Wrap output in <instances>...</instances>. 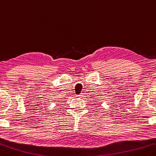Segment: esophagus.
<instances>
[{"label": "esophagus", "mask_w": 156, "mask_h": 156, "mask_svg": "<svg viewBox=\"0 0 156 156\" xmlns=\"http://www.w3.org/2000/svg\"><path fill=\"white\" fill-rule=\"evenodd\" d=\"M78 96H79V97H80V98L83 97V96H84V93H80V95H78Z\"/></svg>", "instance_id": "obj_1"}]
</instances>
